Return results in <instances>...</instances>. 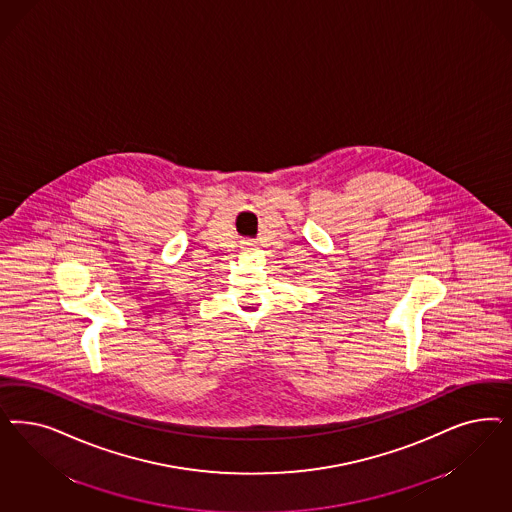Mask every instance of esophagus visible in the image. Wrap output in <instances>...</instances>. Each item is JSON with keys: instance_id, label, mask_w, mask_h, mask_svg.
<instances>
[{"instance_id": "34e87169", "label": "esophagus", "mask_w": 512, "mask_h": 512, "mask_svg": "<svg viewBox=\"0 0 512 512\" xmlns=\"http://www.w3.org/2000/svg\"><path fill=\"white\" fill-rule=\"evenodd\" d=\"M252 247H254L252 241H243V248H245V250H252Z\"/></svg>"}]
</instances>
